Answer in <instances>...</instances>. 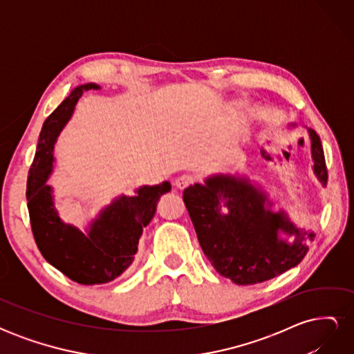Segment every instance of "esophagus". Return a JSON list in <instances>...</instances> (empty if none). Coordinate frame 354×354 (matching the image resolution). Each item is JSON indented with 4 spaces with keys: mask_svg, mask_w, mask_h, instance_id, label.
<instances>
[{
    "mask_svg": "<svg viewBox=\"0 0 354 354\" xmlns=\"http://www.w3.org/2000/svg\"><path fill=\"white\" fill-rule=\"evenodd\" d=\"M196 181V177L195 176H192V174H183V176H180V177H177V180H176V187H178V189H185V187H187V186H190V185H194Z\"/></svg>",
    "mask_w": 354,
    "mask_h": 354,
    "instance_id": "esophagus-1",
    "label": "esophagus"
}]
</instances>
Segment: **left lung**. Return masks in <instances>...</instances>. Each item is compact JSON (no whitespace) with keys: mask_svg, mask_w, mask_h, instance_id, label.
I'll use <instances>...</instances> for the list:
<instances>
[{"mask_svg":"<svg viewBox=\"0 0 354 354\" xmlns=\"http://www.w3.org/2000/svg\"><path fill=\"white\" fill-rule=\"evenodd\" d=\"M313 171L325 187L328 169L320 137L308 128ZM201 248L221 276L238 285L269 281L292 269L306 257V239L315 234L298 230L283 209L272 211L266 192L246 177L217 174L183 192ZM294 236L288 243L279 234Z\"/></svg>","mask_w":354,"mask_h":354,"instance_id":"left-lung-1","label":"left lung"}]
</instances>
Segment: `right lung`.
<instances>
[{"instance_id": "right-lung-1", "label": "right lung", "mask_w": 354, "mask_h": 354, "mask_svg": "<svg viewBox=\"0 0 354 354\" xmlns=\"http://www.w3.org/2000/svg\"><path fill=\"white\" fill-rule=\"evenodd\" d=\"M88 90H100V85H78L42 125L29 168L26 199L32 233L42 257L73 282L99 285L116 279L131 266L143 229L153 218L159 198L171 190V185L162 181L142 186L136 196L115 198L91 220L87 232L60 218L53 187L47 185L55 162V145L75 104Z\"/></svg>"}]
</instances>
